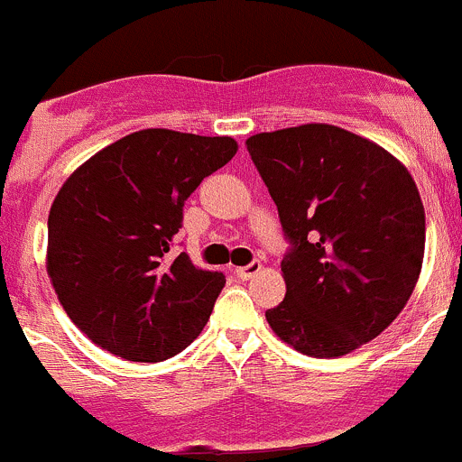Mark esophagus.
Here are the masks:
<instances>
[{
    "mask_svg": "<svg viewBox=\"0 0 462 462\" xmlns=\"http://www.w3.org/2000/svg\"><path fill=\"white\" fill-rule=\"evenodd\" d=\"M260 269H263V263H260V260H251V263L245 264V267H236V272L233 273H236L240 281H249V278H254Z\"/></svg>",
    "mask_w": 462,
    "mask_h": 462,
    "instance_id": "1",
    "label": "esophagus"
}]
</instances>
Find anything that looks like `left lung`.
I'll return each mask as SVG.
<instances>
[{
	"instance_id": "left-lung-1",
	"label": "left lung",
	"mask_w": 462,
	"mask_h": 462,
	"mask_svg": "<svg viewBox=\"0 0 462 462\" xmlns=\"http://www.w3.org/2000/svg\"><path fill=\"white\" fill-rule=\"evenodd\" d=\"M290 242L272 330L310 357L375 339L409 300L424 255L418 186L393 154L326 123L246 139Z\"/></svg>"
}]
</instances>
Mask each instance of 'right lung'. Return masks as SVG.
Instances as JSON below:
<instances>
[{"label": "right lung", "instance_id": "obj_1", "mask_svg": "<svg viewBox=\"0 0 462 462\" xmlns=\"http://www.w3.org/2000/svg\"><path fill=\"white\" fill-rule=\"evenodd\" d=\"M231 136L141 130L82 163L49 213L47 272L71 321L127 362H163L193 344L226 278L171 258L184 202L229 163Z\"/></svg>", "mask_w": 462, "mask_h": 462}]
</instances>
